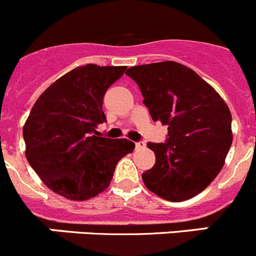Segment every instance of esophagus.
<instances>
[{
	"instance_id": "esophagus-1",
	"label": "esophagus",
	"mask_w": 256,
	"mask_h": 256,
	"mask_svg": "<svg viewBox=\"0 0 256 256\" xmlns=\"http://www.w3.org/2000/svg\"><path fill=\"white\" fill-rule=\"evenodd\" d=\"M135 146H136V149H138V150L144 149V148H145V142H138L135 144Z\"/></svg>"
}]
</instances>
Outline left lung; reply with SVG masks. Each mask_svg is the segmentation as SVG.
<instances>
[{"label": "left lung", "instance_id": "left-lung-1", "mask_svg": "<svg viewBox=\"0 0 256 256\" xmlns=\"http://www.w3.org/2000/svg\"><path fill=\"white\" fill-rule=\"evenodd\" d=\"M139 86L154 121L168 125L164 142H148L155 164L142 173L149 190L170 202L200 193L220 173L232 142L231 112L221 96L176 62L126 72Z\"/></svg>", "mask_w": 256, "mask_h": 256}]
</instances>
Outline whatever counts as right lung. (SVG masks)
Here are the masks:
<instances>
[{
  "instance_id": "right-lung-1",
  "label": "right lung",
  "mask_w": 256,
  "mask_h": 256,
  "mask_svg": "<svg viewBox=\"0 0 256 256\" xmlns=\"http://www.w3.org/2000/svg\"><path fill=\"white\" fill-rule=\"evenodd\" d=\"M126 66H78L44 90L24 126L26 158L48 188L68 200H86L104 192L116 164L135 144L96 136L106 122V90Z\"/></svg>"
}]
</instances>
